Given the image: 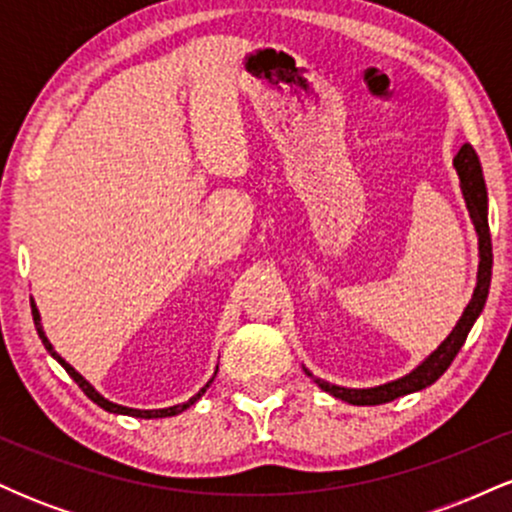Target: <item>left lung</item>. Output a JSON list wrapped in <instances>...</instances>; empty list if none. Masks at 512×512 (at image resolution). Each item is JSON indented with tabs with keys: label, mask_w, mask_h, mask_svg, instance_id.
I'll use <instances>...</instances> for the list:
<instances>
[{
	"label": "left lung",
	"mask_w": 512,
	"mask_h": 512,
	"mask_svg": "<svg viewBox=\"0 0 512 512\" xmlns=\"http://www.w3.org/2000/svg\"><path fill=\"white\" fill-rule=\"evenodd\" d=\"M457 175H460V190L467 204L469 219L474 223V231L479 236V272H477V286H474L472 301L467 303L464 313L457 325L452 327V332L443 339V344L433 351L431 356H426L411 373L402 375V378L392 380V383L378 385V387H339L327 383V380L315 378L308 368H303L310 378L315 380L320 390H325L327 395L342 399L346 404H354V407H375V404L392 402V399L411 395V392L426 390L428 385H433L445 370L450 368L452 358L457 356V351L462 349L464 339H467L469 330L477 322V317L484 310L486 298H489V286H491V267H493V252H491V233H489V195H486L484 185V173H481V163L477 151L472 149V144H462V149L457 151L455 161Z\"/></svg>",
	"instance_id": "left-lung-1"
}]
</instances>
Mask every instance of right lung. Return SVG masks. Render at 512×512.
Listing matches in <instances>:
<instances>
[{"label":"right lung","mask_w":512,"mask_h":512,"mask_svg":"<svg viewBox=\"0 0 512 512\" xmlns=\"http://www.w3.org/2000/svg\"><path fill=\"white\" fill-rule=\"evenodd\" d=\"M31 310H33V322H35V330H38V337H40V339H43L45 349H48V351H50V356H52V358H55V361H57V363H60V366H62L64 370H67V373H69V375H72V380H74V383H76V385H79V387H81V390H84V395H86L88 399H93V402H96V404H98V407H101V409H105V411H110V414H125V416H137V419H166V416H175V414H182V411H185V409H190V407H192V404H195V402H197V399H199V397H202V395H204V392H207V387H209L211 383H214V378H216V373H214V378H211V380H209V383H207V385H204V387H202V390H199L195 397H190V399H187V402H182V404H173V407H166V409H132V407H122V404H115V402H110V399H105V397L101 395V392H98V390H96V387H93L91 383H88V380L84 378V375H81V373H76V370H74L72 366H69V363H67V361H64V358H62L60 354H57V351H55V346H52V344H50V339H48V337H45V330H43V322H40V313H38V308H35V301H33V298H31ZM216 370H219V366H216Z\"/></svg>","instance_id":"obj_1"}]
</instances>
